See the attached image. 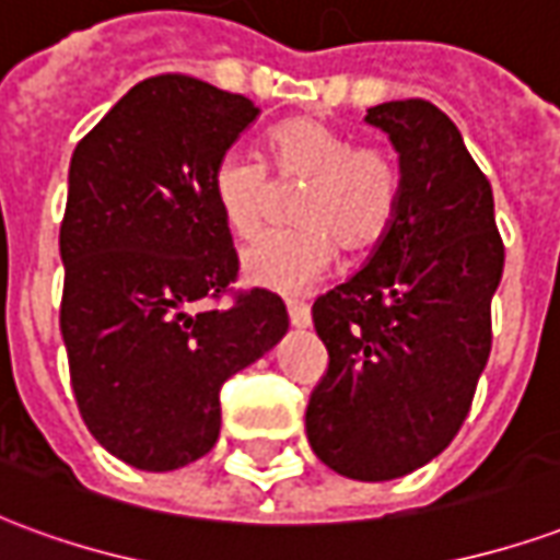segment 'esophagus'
Here are the masks:
<instances>
[{
	"instance_id": "34e87169",
	"label": "esophagus",
	"mask_w": 560,
	"mask_h": 560,
	"mask_svg": "<svg viewBox=\"0 0 560 560\" xmlns=\"http://www.w3.org/2000/svg\"><path fill=\"white\" fill-rule=\"evenodd\" d=\"M288 315H291V324L296 329L312 327V312H308V305L305 303H296V300H291V303H288Z\"/></svg>"
}]
</instances>
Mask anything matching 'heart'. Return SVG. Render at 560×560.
Returning a JSON list of instances; mask_svg holds the SVG:
<instances>
[{
  "instance_id": "1",
  "label": "heart",
  "mask_w": 560,
  "mask_h": 560,
  "mask_svg": "<svg viewBox=\"0 0 560 560\" xmlns=\"http://www.w3.org/2000/svg\"><path fill=\"white\" fill-rule=\"evenodd\" d=\"M272 173L284 185H305L296 200V231L267 233L243 252V279L267 291L296 293L332 264L336 245L357 255L375 245L399 209L401 176L389 152L357 147L351 135L312 116L269 131ZM212 203L224 228L252 240L267 215L272 179L248 149H228L209 173Z\"/></svg>"
}]
</instances>
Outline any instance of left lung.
I'll use <instances>...</instances> for the list:
<instances>
[{
  "label": "left lung",
  "mask_w": 560,
  "mask_h": 560,
  "mask_svg": "<svg viewBox=\"0 0 560 560\" xmlns=\"http://www.w3.org/2000/svg\"><path fill=\"white\" fill-rule=\"evenodd\" d=\"M365 122L399 155V209L360 272L312 320L329 351L305 434L341 477L384 482L444 453L489 351L504 272L492 185L432 102H384Z\"/></svg>",
  "instance_id": "obj_1"
}]
</instances>
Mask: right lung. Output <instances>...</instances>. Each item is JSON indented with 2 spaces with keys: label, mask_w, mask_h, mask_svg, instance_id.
Segmentation results:
<instances>
[{
  "label": "right lung",
  "mask_w": 560,
  "mask_h": 560,
  "mask_svg": "<svg viewBox=\"0 0 560 560\" xmlns=\"http://www.w3.org/2000/svg\"><path fill=\"white\" fill-rule=\"evenodd\" d=\"M257 116L243 95L161 74L131 86L71 155L59 329L80 417L131 468L207 456L221 384L291 327L269 291L203 308L240 269L209 173Z\"/></svg>",
  "instance_id": "add662e5"
}]
</instances>
